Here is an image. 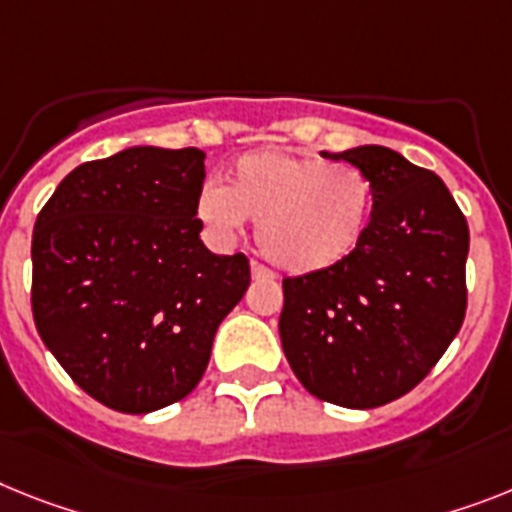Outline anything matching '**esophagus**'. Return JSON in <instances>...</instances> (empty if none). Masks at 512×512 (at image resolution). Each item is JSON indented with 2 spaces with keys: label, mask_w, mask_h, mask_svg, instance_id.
Here are the masks:
<instances>
[{
  "label": "esophagus",
  "mask_w": 512,
  "mask_h": 512,
  "mask_svg": "<svg viewBox=\"0 0 512 512\" xmlns=\"http://www.w3.org/2000/svg\"><path fill=\"white\" fill-rule=\"evenodd\" d=\"M249 270H252V278H255V281H270V278H273V270H268L260 263H252V268Z\"/></svg>",
  "instance_id": "1"
}]
</instances>
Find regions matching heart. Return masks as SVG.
Returning a JSON list of instances; mask_svg holds the SVG:
<instances>
[{"label":"heart","mask_w":512,"mask_h":512,"mask_svg":"<svg viewBox=\"0 0 512 512\" xmlns=\"http://www.w3.org/2000/svg\"><path fill=\"white\" fill-rule=\"evenodd\" d=\"M375 208L372 182L354 166L281 150L247 153L229 171L226 190L205 184L197 218L231 239L257 223V244L278 268L309 276L336 268L367 234Z\"/></svg>","instance_id":"1"}]
</instances>
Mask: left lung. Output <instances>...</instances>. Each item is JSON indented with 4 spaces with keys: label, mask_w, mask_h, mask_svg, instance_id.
I'll return each mask as SVG.
<instances>
[{
    "label": "left lung",
    "mask_w": 512,
    "mask_h": 512,
    "mask_svg": "<svg viewBox=\"0 0 512 512\" xmlns=\"http://www.w3.org/2000/svg\"><path fill=\"white\" fill-rule=\"evenodd\" d=\"M372 182L367 234L336 268L283 281V354L304 388L375 409L416 388L466 315L468 223L445 182L382 145L333 153Z\"/></svg>",
    "instance_id": "1"
}]
</instances>
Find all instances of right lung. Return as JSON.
Instances as JSON below:
<instances>
[{"mask_svg": "<svg viewBox=\"0 0 512 512\" xmlns=\"http://www.w3.org/2000/svg\"><path fill=\"white\" fill-rule=\"evenodd\" d=\"M205 153L135 145L64 176L33 229V320L103 406L150 414L190 395L249 286L242 252L200 239Z\"/></svg>", "mask_w": 512, "mask_h": 512, "instance_id": "obj_1", "label": "right lung"}]
</instances>
